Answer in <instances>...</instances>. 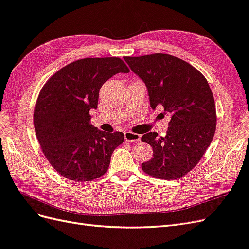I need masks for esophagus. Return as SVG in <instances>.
Segmentation results:
<instances>
[{
  "mask_svg": "<svg viewBox=\"0 0 249 249\" xmlns=\"http://www.w3.org/2000/svg\"><path fill=\"white\" fill-rule=\"evenodd\" d=\"M124 137L126 141L130 143H137L141 140V135H138V133L131 132V131H126L124 133Z\"/></svg>",
  "mask_w": 249,
  "mask_h": 249,
  "instance_id": "obj_1",
  "label": "esophagus"
}]
</instances>
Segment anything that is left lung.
I'll use <instances>...</instances> for the list:
<instances>
[{
  "label": "left lung",
  "instance_id": "obj_1",
  "mask_svg": "<svg viewBox=\"0 0 249 249\" xmlns=\"http://www.w3.org/2000/svg\"><path fill=\"white\" fill-rule=\"evenodd\" d=\"M124 60L144 81L152 109L162 106L170 116L166 136L148 132L142 137L154 150L142 169L158 179H179L196 166L213 139L216 113L212 89L199 70L177 56L154 53Z\"/></svg>",
  "mask_w": 249,
  "mask_h": 249
}]
</instances>
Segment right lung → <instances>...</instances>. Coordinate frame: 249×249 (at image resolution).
Returning <instances> with one entry per match:
<instances>
[{
    "label": "right lung",
    "instance_id": "1",
    "mask_svg": "<svg viewBox=\"0 0 249 249\" xmlns=\"http://www.w3.org/2000/svg\"><path fill=\"white\" fill-rule=\"evenodd\" d=\"M129 72L120 58H86L61 68L41 89L34 125L49 164L68 180L88 182L103 176L124 133L104 132L90 123L102 85Z\"/></svg>",
    "mask_w": 249,
    "mask_h": 249
}]
</instances>
